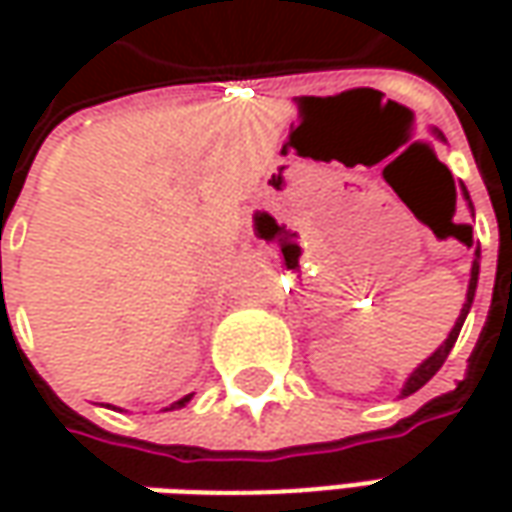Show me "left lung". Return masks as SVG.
Listing matches in <instances>:
<instances>
[{
    "label": "left lung",
    "instance_id": "8db88e82",
    "mask_svg": "<svg viewBox=\"0 0 512 512\" xmlns=\"http://www.w3.org/2000/svg\"><path fill=\"white\" fill-rule=\"evenodd\" d=\"M442 136V133H439ZM462 193L464 199H467V205H470V210H473V202H470V196H467V187L462 185ZM476 285H479V250H476V259H473V267H470V285H467V302H464L462 313H459V319H456V325H453V330H450V336L444 339V344L433 353V356H427L413 373H410V379L404 382L402 387V396H410V393H416L419 387H424V384L430 382L436 373H439V367L444 364V359L450 356V350H453V344H456V339H459V330H462L464 319H467V310H470V305H473V296H476Z\"/></svg>",
    "mask_w": 512,
    "mask_h": 512
}]
</instances>
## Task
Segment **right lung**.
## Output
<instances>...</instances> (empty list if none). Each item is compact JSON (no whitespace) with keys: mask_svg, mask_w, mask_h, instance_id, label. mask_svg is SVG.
Listing matches in <instances>:
<instances>
[{"mask_svg":"<svg viewBox=\"0 0 512 512\" xmlns=\"http://www.w3.org/2000/svg\"><path fill=\"white\" fill-rule=\"evenodd\" d=\"M190 399H193V393H190V396H185V399H179V402H173V404H170L168 410H176V407H185V404L190 402Z\"/></svg>","mask_w":512,"mask_h":512,"instance_id":"right-lung-1","label":"right lung"}]
</instances>
